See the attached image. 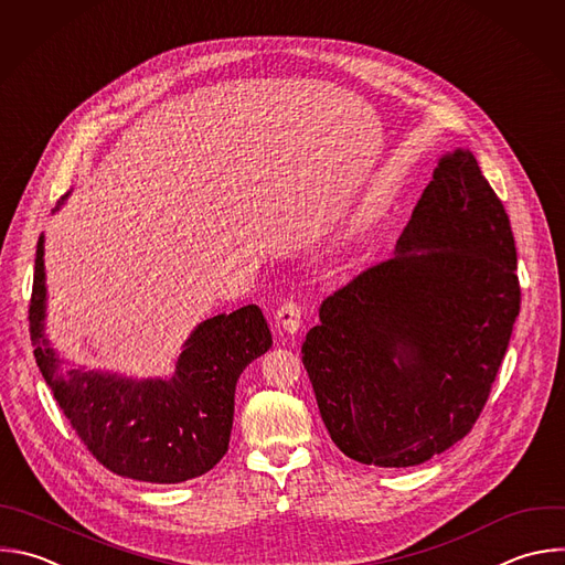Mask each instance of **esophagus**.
<instances>
[{"label":"esophagus","instance_id":"obj_1","mask_svg":"<svg viewBox=\"0 0 565 565\" xmlns=\"http://www.w3.org/2000/svg\"><path fill=\"white\" fill-rule=\"evenodd\" d=\"M275 321L286 334H297L301 328V308L292 299L284 301L275 312Z\"/></svg>","mask_w":565,"mask_h":565}]
</instances>
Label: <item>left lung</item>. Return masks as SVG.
I'll return each instance as SVG.
<instances>
[{
    "label": "left lung",
    "instance_id": "1",
    "mask_svg": "<svg viewBox=\"0 0 565 565\" xmlns=\"http://www.w3.org/2000/svg\"><path fill=\"white\" fill-rule=\"evenodd\" d=\"M521 290L510 220L475 154L439 157L395 257L319 308L301 345L334 446L411 468L463 439L505 354Z\"/></svg>",
    "mask_w": 565,
    "mask_h": 565
}]
</instances>
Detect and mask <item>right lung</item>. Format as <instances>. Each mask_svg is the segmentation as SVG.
Returning a JSON list of instances; mask_svg holds the SVG:
<instances>
[{
  "mask_svg": "<svg viewBox=\"0 0 565 565\" xmlns=\"http://www.w3.org/2000/svg\"><path fill=\"white\" fill-rule=\"evenodd\" d=\"M46 301L42 235L29 308L35 361L62 413L99 463L135 481L181 483L222 461L228 452L239 374L273 345L259 306L248 303L198 323L183 341L172 374L135 380L86 365L64 370L46 334Z\"/></svg>",
  "mask_w": 565,
  "mask_h": 565,
  "instance_id": "add662e5",
  "label": "right lung"
}]
</instances>
